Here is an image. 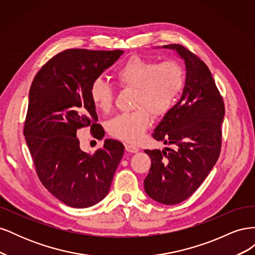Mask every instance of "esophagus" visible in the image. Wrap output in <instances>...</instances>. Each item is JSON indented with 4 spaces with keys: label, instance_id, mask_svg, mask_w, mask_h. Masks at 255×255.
Instances as JSON below:
<instances>
[{
    "label": "esophagus",
    "instance_id": "esophagus-1",
    "mask_svg": "<svg viewBox=\"0 0 255 255\" xmlns=\"http://www.w3.org/2000/svg\"><path fill=\"white\" fill-rule=\"evenodd\" d=\"M126 150L128 152H130V153H137L138 151H139V149H138L136 145H133V144H130V143H127L126 144Z\"/></svg>",
    "mask_w": 255,
    "mask_h": 255
}]
</instances>
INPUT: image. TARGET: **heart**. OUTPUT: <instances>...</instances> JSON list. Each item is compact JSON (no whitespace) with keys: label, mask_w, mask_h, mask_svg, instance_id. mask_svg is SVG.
Here are the masks:
<instances>
[{"label":"heart","mask_w":255,"mask_h":255,"mask_svg":"<svg viewBox=\"0 0 255 255\" xmlns=\"http://www.w3.org/2000/svg\"><path fill=\"white\" fill-rule=\"evenodd\" d=\"M122 88L136 90L132 113L116 116L109 123V132L121 140L136 143L150 126L151 114L159 117L170 111L179 99L185 84V71L175 60H157L132 56L116 72ZM92 104L102 113H109L114 104V89L102 78L92 80L89 86Z\"/></svg>","instance_id":"1"}]
</instances>
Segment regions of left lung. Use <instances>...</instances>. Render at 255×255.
Masks as SVG:
<instances>
[{"mask_svg": "<svg viewBox=\"0 0 255 255\" xmlns=\"http://www.w3.org/2000/svg\"><path fill=\"white\" fill-rule=\"evenodd\" d=\"M176 50L186 66L183 95L154 129L152 137L174 148L144 150L151 158L144 191L155 201L174 205L189 198L218 160L225 103L210 69L182 44Z\"/></svg>", "mask_w": 255, "mask_h": 255, "instance_id": "left-lung-1", "label": "left lung"}]
</instances>
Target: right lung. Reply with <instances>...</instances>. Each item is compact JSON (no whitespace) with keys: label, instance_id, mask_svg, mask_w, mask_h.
Here are the masks:
<instances>
[{"label":"right lung","instance_id":"add662e5","mask_svg":"<svg viewBox=\"0 0 255 255\" xmlns=\"http://www.w3.org/2000/svg\"><path fill=\"white\" fill-rule=\"evenodd\" d=\"M122 53L65 50L41 67L30 85L23 133L36 173L54 197L71 207H89L106 197L125 153L120 141L106 139L90 155L76 137L78 129L88 127L92 136L101 137L89 86Z\"/></svg>","mask_w":255,"mask_h":255}]
</instances>
